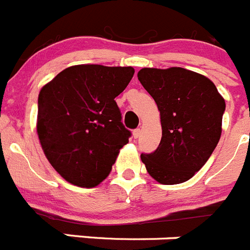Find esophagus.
<instances>
[{"label": "esophagus", "mask_w": 250, "mask_h": 250, "mask_svg": "<svg viewBox=\"0 0 250 250\" xmlns=\"http://www.w3.org/2000/svg\"><path fill=\"white\" fill-rule=\"evenodd\" d=\"M132 136H134V139H138L139 136H140V129L134 130V131H132Z\"/></svg>", "instance_id": "34e87169"}]
</instances>
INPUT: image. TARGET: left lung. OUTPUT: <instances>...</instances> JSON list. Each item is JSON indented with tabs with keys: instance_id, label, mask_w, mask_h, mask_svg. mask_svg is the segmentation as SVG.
Masks as SVG:
<instances>
[{
	"instance_id": "obj_1",
	"label": "left lung",
	"mask_w": 250,
	"mask_h": 250,
	"mask_svg": "<svg viewBox=\"0 0 250 250\" xmlns=\"http://www.w3.org/2000/svg\"><path fill=\"white\" fill-rule=\"evenodd\" d=\"M138 79L158 105L163 129L158 149L141 161L160 184L187 182L219 143L224 99L208 77L183 67H145Z\"/></svg>"
}]
</instances>
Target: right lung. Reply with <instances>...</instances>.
<instances>
[{
	"label": "right lung",
	"mask_w": 250,
	"mask_h": 250,
	"mask_svg": "<svg viewBox=\"0 0 250 250\" xmlns=\"http://www.w3.org/2000/svg\"><path fill=\"white\" fill-rule=\"evenodd\" d=\"M134 72L130 66H71L40 91L37 135L50 164L68 183L99 185L129 143L131 132L115 98Z\"/></svg>",
	"instance_id": "1"
}]
</instances>
